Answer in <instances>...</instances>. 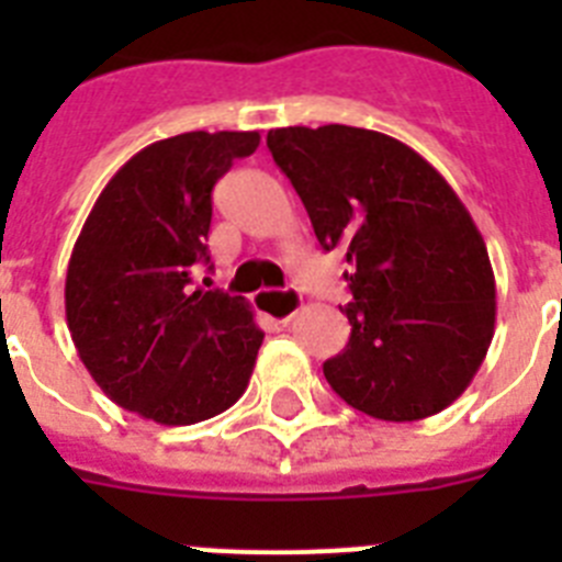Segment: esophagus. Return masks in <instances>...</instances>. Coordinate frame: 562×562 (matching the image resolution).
I'll return each instance as SVG.
<instances>
[{
    "label": "esophagus",
    "instance_id": "obj_1",
    "mask_svg": "<svg viewBox=\"0 0 562 562\" xmlns=\"http://www.w3.org/2000/svg\"><path fill=\"white\" fill-rule=\"evenodd\" d=\"M256 306L265 312V315H270L272 321H278V324H286V321H292L295 312L304 306V295L297 290H261L256 295Z\"/></svg>",
    "mask_w": 562,
    "mask_h": 562
}]
</instances>
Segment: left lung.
I'll return each instance as SVG.
<instances>
[{"label": "left lung", "instance_id": "left-lung-1", "mask_svg": "<svg viewBox=\"0 0 562 562\" xmlns=\"http://www.w3.org/2000/svg\"><path fill=\"white\" fill-rule=\"evenodd\" d=\"M324 250L342 247L349 346L324 374L351 408L416 422L453 405L495 335V276L464 202L422 154L371 128H270Z\"/></svg>", "mask_w": 562, "mask_h": 562}]
</instances>
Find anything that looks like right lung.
I'll list each match as a JSON object with an SVG mask.
<instances>
[{
  "mask_svg": "<svg viewBox=\"0 0 562 562\" xmlns=\"http://www.w3.org/2000/svg\"><path fill=\"white\" fill-rule=\"evenodd\" d=\"M258 132H186L117 168L67 267L64 306L78 357L121 408L193 425L245 394L265 331L241 295L191 290L207 258L211 193Z\"/></svg>",
  "mask_w": 562,
  "mask_h": 562,
  "instance_id": "obj_1",
  "label": "right lung"
}]
</instances>
